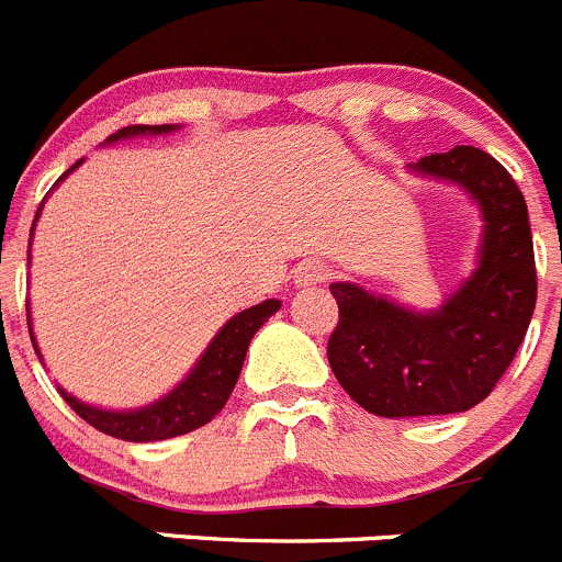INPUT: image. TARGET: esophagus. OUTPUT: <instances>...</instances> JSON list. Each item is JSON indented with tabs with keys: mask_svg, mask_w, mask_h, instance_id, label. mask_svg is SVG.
Returning <instances> with one entry per match:
<instances>
[{
	"mask_svg": "<svg viewBox=\"0 0 562 562\" xmlns=\"http://www.w3.org/2000/svg\"><path fill=\"white\" fill-rule=\"evenodd\" d=\"M327 280V269L322 263H299L293 271V285L299 291H307V288H316Z\"/></svg>",
	"mask_w": 562,
	"mask_h": 562,
	"instance_id": "obj_1",
	"label": "esophagus"
}]
</instances>
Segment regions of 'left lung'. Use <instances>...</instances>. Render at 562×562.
<instances>
[{"label":"left lung","instance_id":"obj_1","mask_svg":"<svg viewBox=\"0 0 562 562\" xmlns=\"http://www.w3.org/2000/svg\"><path fill=\"white\" fill-rule=\"evenodd\" d=\"M413 171L463 188L482 213L480 263L438 307L411 311L355 282H333L338 327L327 358L374 416H447L480 405L516 358L538 296L527 202L487 151L454 146Z\"/></svg>","mask_w":562,"mask_h":562}]
</instances>
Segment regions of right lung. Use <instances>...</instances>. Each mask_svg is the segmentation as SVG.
I'll return each instance as SVG.
<instances>
[{
  "mask_svg": "<svg viewBox=\"0 0 562 562\" xmlns=\"http://www.w3.org/2000/svg\"><path fill=\"white\" fill-rule=\"evenodd\" d=\"M175 130L177 124H155V127H149V124H133V127H124L119 130V133L110 135L104 144L135 138V135L175 133ZM77 166H80V162H75L66 175H71ZM66 175H63L60 180H66ZM277 311H280V302H277V299H266L260 305L249 307V311H240L238 316L229 318V322L218 329L216 338L210 340V346L204 349L199 363L191 369V374H188L175 391L166 393L162 400L151 402V405L146 407H138V411H102V407H93L75 400V396L63 391V387H57V391H60L66 405L71 407L82 422L97 427L99 432L113 435V438L133 440V443H149V440H166L177 438V435L193 432V429L204 427L210 418L216 416V413H222V407L227 405L229 393H233L235 382H238L240 376V369H244V358L251 338H255L257 329L263 327ZM30 338H33V324H30ZM35 355L41 358L38 346H35Z\"/></svg>",
  "mask_w": 562,
  "mask_h": 562,
  "instance_id": "right-lung-1",
  "label": "right lung"
}]
</instances>
